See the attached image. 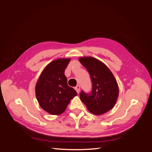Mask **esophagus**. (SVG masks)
<instances>
[{
  "label": "esophagus",
  "mask_w": 152,
  "mask_h": 152,
  "mask_svg": "<svg viewBox=\"0 0 152 152\" xmlns=\"http://www.w3.org/2000/svg\"><path fill=\"white\" fill-rule=\"evenodd\" d=\"M75 89L76 90V91L77 92V93L79 94V92H80V86L79 85H77L75 87Z\"/></svg>",
  "instance_id": "obj_1"
}]
</instances>
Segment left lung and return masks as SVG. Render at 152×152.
I'll return each mask as SVG.
<instances>
[{"instance_id":"1","label":"left lung","mask_w":152,"mask_h":152,"mask_svg":"<svg viewBox=\"0 0 152 152\" xmlns=\"http://www.w3.org/2000/svg\"><path fill=\"white\" fill-rule=\"evenodd\" d=\"M79 61L89 72L92 81L91 93L82 91L80 98L90 112L102 115L113 108L118 96L115 78L103 63L93 57L80 58Z\"/></svg>"}]
</instances>
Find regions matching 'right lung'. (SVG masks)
<instances>
[{
	"mask_svg": "<svg viewBox=\"0 0 152 152\" xmlns=\"http://www.w3.org/2000/svg\"><path fill=\"white\" fill-rule=\"evenodd\" d=\"M70 61V58H60L50 62L37 82V99L41 108L51 115L63 113L70 100L77 95L76 91L68 86L64 73Z\"/></svg>",
	"mask_w": 152,
	"mask_h": 152,
	"instance_id": "add662e5",
	"label": "right lung"
}]
</instances>
